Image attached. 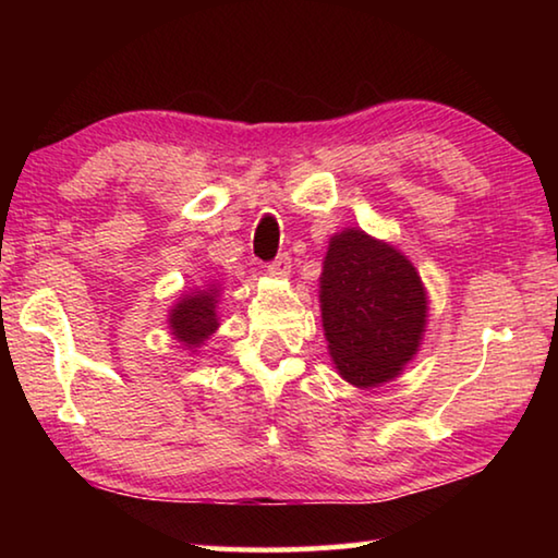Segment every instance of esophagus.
I'll list each match as a JSON object with an SVG mask.
<instances>
[{"label":"esophagus","instance_id":"1","mask_svg":"<svg viewBox=\"0 0 558 558\" xmlns=\"http://www.w3.org/2000/svg\"><path fill=\"white\" fill-rule=\"evenodd\" d=\"M290 260H292L290 253H278L276 260L268 263V272H272V276H278V278L290 276Z\"/></svg>","mask_w":558,"mask_h":558}]
</instances>
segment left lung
<instances>
[{
  "label": "left lung",
  "mask_w": 558,
  "mask_h": 558,
  "mask_svg": "<svg viewBox=\"0 0 558 558\" xmlns=\"http://www.w3.org/2000/svg\"><path fill=\"white\" fill-rule=\"evenodd\" d=\"M319 282L323 327L339 374L364 389L393 379L426 327V290L409 258L349 229L329 241Z\"/></svg>",
  "instance_id": "1"
}]
</instances>
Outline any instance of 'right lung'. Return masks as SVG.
<instances>
[{
	"mask_svg": "<svg viewBox=\"0 0 558 558\" xmlns=\"http://www.w3.org/2000/svg\"><path fill=\"white\" fill-rule=\"evenodd\" d=\"M172 335L186 347H199L209 337L219 319H216V290L199 292V295H186L169 315Z\"/></svg>",
	"mask_w": 558,
	"mask_h": 558,
	"instance_id": "add662e5",
	"label": "right lung"
}]
</instances>
